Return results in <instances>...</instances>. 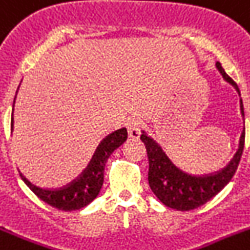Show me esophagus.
Listing matches in <instances>:
<instances>
[{"mask_svg":"<svg viewBox=\"0 0 250 250\" xmlns=\"http://www.w3.org/2000/svg\"><path fill=\"white\" fill-rule=\"evenodd\" d=\"M127 129H128V136L131 138H138L141 133V125L137 119H132L127 123Z\"/></svg>","mask_w":250,"mask_h":250,"instance_id":"obj_1","label":"esophagus"}]
</instances>
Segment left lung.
Returning a JSON list of instances; mask_svg holds the SVG:
<instances>
[{
	"label": "left lung",
	"instance_id": "8db88e82",
	"mask_svg": "<svg viewBox=\"0 0 250 250\" xmlns=\"http://www.w3.org/2000/svg\"><path fill=\"white\" fill-rule=\"evenodd\" d=\"M216 68L221 73L222 79L228 81L240 95V90L230 76H228L220 62H216ZM240 110L244 117V106L240 99ZM141 141L146 146L148 157V184L155 196L165 206L178 211H189L202 206L207 201L215 197L234 177L240 157L243 154L245 141V129H243L239 148L232 160L220 171L206 175H192L180 170L173 161L167 156L163 148L154 141L146 132L142 131Z\"/></svg>",
	"mask_w": 250,
	"mask_h": 250
}]
</instances>
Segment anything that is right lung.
<instances>
[{
	"instance_id": "1",
	"label": "right lung",
	"mask_w": 250,
	"mask_h": 250,
	"mask_svg": "<svg viewBox=\"0 0 250 250\" xmlns=\"http://www.w3.org/2000/svg\"><path fill=\"white\" fill-rule=\"evenodd\" d=\"M16 98V96H15ZM14 113V109H12ZM14 123V118H12ZM127 140V129L121 128L106 136L99 144L94 152L89 165L85 170L80 174L75 180L60 189H44L30 183L26 178L20 173V177L25 184L37 194L42 201L48 203L54 208L62 211H75L87 206L93 202L99 194L104 182V169L109 156L113 151L121 146Z\"/></svg>"
}]
</instances>
